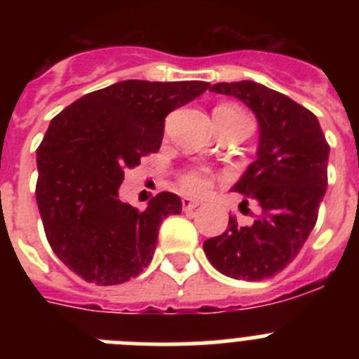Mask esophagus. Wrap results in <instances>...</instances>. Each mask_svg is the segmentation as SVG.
<instances>
[{
  "mask_svg": "<svg viewBox=\"0 0 359 359\" xmlns=\"http://www.w3.org/2000/svg\"><path fill=\"white\" fill-rule=\"evenodd\" d=\"M182 207L185 212H192L194 208L199 207V201H194V199H189V198H183L182 199Z\"/></svg>",
  "mask_w": 359,
  "mask_h": 359,
  "instance_id": "1",
  "label": "esophagus"
}]
</instances>
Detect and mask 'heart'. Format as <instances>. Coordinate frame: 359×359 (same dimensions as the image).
<instances>
[{"instance_id": "b5f03b06", "label": "heart", "mask_w": 359, "mask_h": 359, "mask_svg": "<svg viewBox=\"0 0 359 359\" xmlns=\"http://www.w3.org/2000/svg\"><path fill=\"white\" fill-rule=\"evenodd\" d=\"M215 111H224V113H230V115H243L239 109L228 106L217 107ZM180 187L190 196L207 194L212 187V174L207 169H199V167L187 169L180 174Z\"/></svg>"}]
</instances>
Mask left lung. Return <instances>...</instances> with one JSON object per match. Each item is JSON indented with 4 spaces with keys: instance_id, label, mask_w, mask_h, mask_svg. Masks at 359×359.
<instances>
[{
    "instance_id": "1",
    "label": "left lung",
    "mask_w": 359,
    "mask_h": 359,
    "mask_svg": "<svg viewBox=\"0 0 359 359\" xmlns=\"http://www.w3.org/2000/svg\"><path fill=\"white\" fill-rule=\"evenodd\" d=\"M210 91L239 98L259 120L257 160L233 192L244 196V205L255 199L262 215L252 226L230 217L226 230L205 241L203 250L226 277L264 280L293 261L315 228L327 190L329 144L309 109L266 86L219 82Z\"/></svg>"
}]
</instances>
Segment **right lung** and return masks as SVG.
<instances>
[{
  "label": "right lung",
  "mask_w": 359,
  "mask_h": 359,
  "mask_svg": "<svg viewBox=\"0 0 359 359\" xmlns=\"http://www.w3.org/2000/svg\"><path fill=\"white\" fill-rule=\"evenodd\" d=\"M208 86L122 81L84 95L50 122L37 147L36 199L46 239L73 273L113 286L147 268L161 221L182 212V199L160 192L138 210L118 198L123 170L158 152L165 116Z\"/></svg>",
  "instance_id": "right-lung-1"
}]
</instances>
